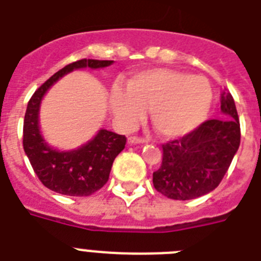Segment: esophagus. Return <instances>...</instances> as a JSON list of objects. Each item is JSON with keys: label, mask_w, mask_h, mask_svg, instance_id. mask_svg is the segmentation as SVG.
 <instances>
[{"label": "esophagus", "mask_w": 261, "mask_h": 261, "mask_svg": "<svg viewBox=\"0 0 261 261\" xmlns=\"http://www.w3.org/2000/svg\"><path fill=\"white\" fill-rule=\"evenodd\" d=\"M146 141H148L146 139H144V137H137V136H130L128 139L129 144H144Z\"/></svg>", "instance_id": "obj_1"}]
</instances>
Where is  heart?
<instances>
[{"mask_svg": "<svg viewBox=\"0 0 261 261\" xmlns=\"http://www.w3.org/2000/svg\"><path fill=\"white\" fill-rule=\"evenodd\" d=\"M212 88L201 76L173 69H150L130 77L126 92L115 88L111 107L118 121L133 126L150 109V121L163 137H180L192 132L208 116Z\"/></svg>", "mask_w": 261, "mask_h": 261, "instance_id": "b5f03b06", "label": "heart"}]
</instances>
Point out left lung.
<instances>
[{"instance_id": "1", "label": "left lung", "mask_w": 261, "mask_h": 261, "mask_svg": "<svg viewBox=\"0 0 261 261\" xmlns=\"http://www.w3.org/2000/svg\"><path fill=\"white\" fill-rule=\"evenodd\" d=\"M225 117L206 120L180 139L163 144V161L153 172L157 192L192 200L212 192L223 180L240 145V121L229 92L221 93Z\"/></svg>"}]
</instances>
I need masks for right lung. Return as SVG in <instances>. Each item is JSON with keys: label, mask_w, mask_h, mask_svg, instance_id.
<instances>
[{"label": "right lung", "mask_w": 261, "mask_h": 261, "mask_svg": "<svg viewBox=\"0 0 261 261\" xmlns=\"http://www.w3.org/2000/svg\"><path fill=\"white\" fill-rule=\"evenodd\" d=\"M108 60H79L58 70L38 88L28 102L23 120V150L40 181L57 193L66 196H90L107 184L113 161L125 148L126 137L100 129L94 139L74 150H57L41 136L38 112L41 100L49 88L74 69L105 68Z\"/></svg>", "instance_id": "obj_1"}]
</instances>
